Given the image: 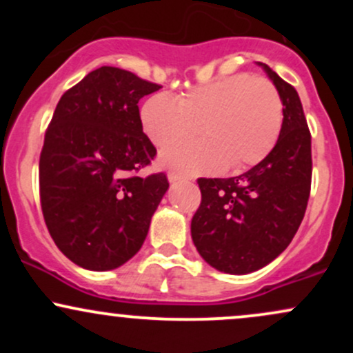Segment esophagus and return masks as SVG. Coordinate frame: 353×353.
<instances>
[{"mask_svg": "<svg viewBox=\"0 0 353 353\" xmlns=\"http://www.w3.org/2000/svg\"><path fill=\"white\" fill-rule=\"evenodd\" d=\"M168 179H169V182H171V184H174V182H179L182 177L179 176V174H176V172H169L168 174Z\"/></svg>", "mask_w": 353, "mask_h": 353, "instance_id": "esophagus-1", "label": "esophagus"}]
</instances>
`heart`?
<instances>
[{
    "instance_id": "obj_1",
    "label": "heart",
    "mask_w": 353,
    "mask_h": 353,
    "mask_svg": "<svg viewBox=\"0 0 353 353\" xmlns=\"http://www.w3.org/2000/svg\"><path fill=\"white\" fill-rule=\"evenodd\" d=\"M283 106L264 78L236 74L189 91L174 101L154 94L141 108L144 134L157 148L184 143L201 131L202 143L161 154V163L182 176L241 172L261 163L281 134Z\"/></svg>"
}]
</instances>
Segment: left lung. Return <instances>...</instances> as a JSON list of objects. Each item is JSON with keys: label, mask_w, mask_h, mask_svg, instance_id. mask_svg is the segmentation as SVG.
Segmentation results:
<instances>
[{"label": "left lung", "mask_w": 353, "mask_h": 353, "mask_svg": "<svg viewBox=\"0 0 353 353\" xmlns=\"http://www.w3.org/2000/svg\"><path fill=\"white\" fill-rule=\"evenodd\" d=\"M282 99L277 143L241 176L199 179L202 201L190 222L201 257L219 272L244 275L277 259L301 225L312 179L310 132L297 91L257 63Z\"/></svg>", "instance_id": "8db88e82"}]
</instances>
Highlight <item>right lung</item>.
I'll list each match as a JSON object with an SVG mask.
<instances>
[{"label": "right lung", "instance_id": "add662e5", "mask_svg": "<svg viewBox=\"0 0 353 353\" xmlns=\"http://www.w3.org/2000/svg\"><path fill=\"white\" fill-rule=\"evenodd\" d=\"M161 86L103 66L61 96L39 157L44 222L76 265L112 270L134 257L169 189L165 174L134 172L156 156L141 98Z\"/></svg>", "mask_w": 353, "mask_h": 353}]
</instances>
